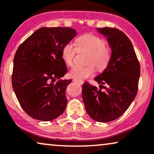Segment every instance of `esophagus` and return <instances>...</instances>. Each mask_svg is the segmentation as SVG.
<instances>
[{
    "label": "esophagus",
    "instance_id": "esophagus-1",
    "mask_svg": "<svg viewBox=\"0 0 154 154\" xmlns=\"http://www.w3.org/2000/svg\"><path fill=\"white\" fill-rule=\"evenodd\" d=\"M73 81L74 82H77V83H79V84H80V85H82L83 84V81H81V80H77V79H73Z\"/></svg>",
    "mask_w": 154,
    "mask_h": 154
}]
</instances>
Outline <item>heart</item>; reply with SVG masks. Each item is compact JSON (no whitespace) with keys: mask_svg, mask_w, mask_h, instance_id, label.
<instances>
[{"mask_svg":"<svg viewBox=\"0 0 154 154\" xmlns=\"http://www.w3.org/2000/svg\"><path fill=\"white\" fill-rule=\"evenodd\" d=\"M105 41L100 37L92 34H85L76 40V47L72 43H66L62 50V57L68 66L74 63L77 49L88 51L86 63L88 65L75 66L70 69L69 75L77 80H83L95 73V68L102 72L107 68L112 57L111 50L105 45Z\"/></svg>","mask_w":154,"mask_h":154,"instance_id":"obj_1","label":"heart"}]
</instances>
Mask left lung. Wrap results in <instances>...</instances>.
Instances as JSON below:
<instances>
[{"label": "left lung", "mask_w": 154, "mask_h": 154, "mask_svg": "<svg viewBox=\"0 0 154 154\" xmlns=\"http://www.w3.org/2000/svg\"><path fill=\"white\" fill-rule=\"evenodd\" d=\"M96 29L107 38L112 57L106 69L95 78L100 89L85 82L82 98L90 117L95 121L107 123L120 117L136 97L140 64L131 40L123 31L109 27ZM105 84L107 88L103 86Z\"/></svg>", "instance_id": "8db88e82"}]
</instances>
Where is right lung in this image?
<instances>
[{"label": "right lung", "instance_id": "obj_1", "mask_svg": "<svg viewBox=\"0 0 154 154\" xmlns=\"http://www.w3.org/2000/svg\"><path fill=\"white\" fill-rule=\"evenodd\" d=\"M77 35L69 27H44L18 48L14 59L12 86L20 105L31 118L50 121L62 115L72 79H60L67 72L62 48ZM60 79L55 83L53 82Z\"/></svg>", "mask_w": 154, "mask_h": 154}]
</instances>
